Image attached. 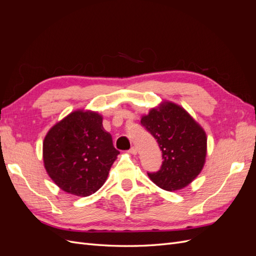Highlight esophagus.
Instances as JSON below:
<instances>
[{
	"label": "esophagus",
	"mask_w": 256,
	"mask_h": 256,
	"mask_svg": "<svg viewBox=\"0 0 256 256\" xmlns=\"http://www.w3.org/2000/svg\"><path fill=\"white\" fill-rule=\"evenodd\" d=\"M129 152H130V154H136L138 150H136V148L134 146H132V147H131V148L129 150Z\"/></svg>",
	"instance_id": "1"
}]
</instances>
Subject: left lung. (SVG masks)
Listing matches in <instances>:
<instances>
[{
    "label": "left lung",
    "instance_id": "8db88e82",
    "mask_svg": "<svg viewBox=\"0 0 256 256\" xmlns=\"http://www.w3.org/2000/svg\"><path fill=\"white\" fill-rule=\"evenodd\" d=\"M141 124L157 140L164 159L159 171L147 173L150 180L166 191L188 186L205 164L207 138L203 128L182 106L168 102L152 109Z\"/></svg>",
    "mask_w": 256,
    "mask_h": 256
}]
</instances>
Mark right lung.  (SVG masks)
<instances>
[{
    "label": "right lung",
    "mask_w": 256,
    "mask_h": 256,
    "mask_svg": "<svg viewBox=\"0 0 256 256\" xmlns=\"http://www.w3.org/2000/svg\"><path fill=\"white\" fill-rule=\"evenodd\" d=\"M120 154L97 112L78 110L46 136L42 156L51 180L67 193L88 196L102 187Z\"/></svg>",
    "instance_id": "add662e5"
}]
</instances>
